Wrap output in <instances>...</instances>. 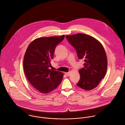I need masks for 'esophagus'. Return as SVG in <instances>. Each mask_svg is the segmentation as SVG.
Here are the masks:
<instances>
[{"mask_svg":"<svg viewBox=\"0 0 125 125\" xmlns=\"http://www.w3.org/2000/svg\"><path fill=\"white\" fill-rule=\"evenodd\" d=\"M70 72H66V73H65V74L67 76H69V75H70Z\"/></svg>","mask_w":125,"mask_h":125,"instance_id":"1","label":"esophagus"}]
</instances>
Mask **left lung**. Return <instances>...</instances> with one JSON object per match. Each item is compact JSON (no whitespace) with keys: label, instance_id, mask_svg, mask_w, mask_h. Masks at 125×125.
Masks as SVG:
<instances>
[{"label":"left lung","instance_id":"left-lung-1","mask_svg":"<svg viewBox=\"0 0 125 125\" xmlns=\"http://www.w3.org/2000/svg\"><path fill=\"white\" fill-rule=\"evenodd\" d=\"M66 38L76 50L78 58L84 62V67L79 71L80 79L77 85L86 90L95 88L104 78L107 69V58L103 46L93 37L82 33Z\"/></svg>","mask_w":125,"mask_h":125}]
</instances>
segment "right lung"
<instances>
[{"mask_svg": "<svg viewBox=\"0 0 125 125\" xmlns=\"http://www.w3.org/2000/svg\"><path fill=\"white\" fill-rule=\"evenodd\" d=\"M64 37L38 38L29 45L26 51L23 59L25 74L32 86L42 93L53 90L62 80V73L49 68L55 48Z\"/></svg>", "mask_w": 125, "mask_h": 125, "instance_id": "obj_1", "label": "right lung"}]
</instances>
